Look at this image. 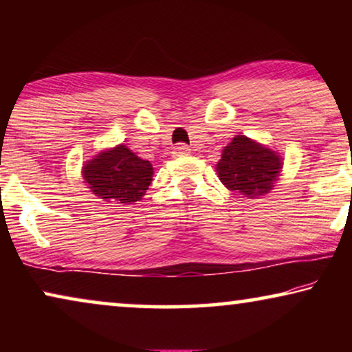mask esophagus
<instances>
[{"mask_svg":"<svg viewBox=\"0 0 352 352\" xmlns=\"http://www.w3.org/2000/svg\"><path fill=\"white\" fill-rule=\"evenodd\" d=\"M190 148L184 146V144H177V146L173 147V157H184V155H189Z\"/></svg>","mask_w":352,"mask_h":352,"instance_id":"esophagus-1","label":"esophagus"}]
</instances>
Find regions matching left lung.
I'll return each instance as SVG.
<instances>
[{"label": "left lung", "mask_w": 352, "mask_h": 352, "mask_svg": "<svg viewBox=\"0 0 352 352\" xmlns=\"http://www.w3.org/2000/svg\"><path fill=\"white\" fill-rule=\"evenodd\" d=\"M283 168L280 153L254 139L237 134L216 163L219 181L230 192L258 199L274 189Z\"/></svg>", "instance_id": "left-lung-1"}]
</instances>
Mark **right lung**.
<instances>
[{
    "instance_id": "1",
    "label": "right lung",
    "mask_w": 352,
    "mask_h": 352,
    "mask_svg": "<svg viewBox=\"0 0 352 352\" xmlns=\"http://www.w3.org/2000/svg\"><path fill=\"white\" fill-rule=\"evenodd\" d=\"M152 175L151 162L138 157L124 144L104 148L81 168L86 186L98 199L122 205L141 200L151 186Z\"/></svg>"
}]
</instances>
